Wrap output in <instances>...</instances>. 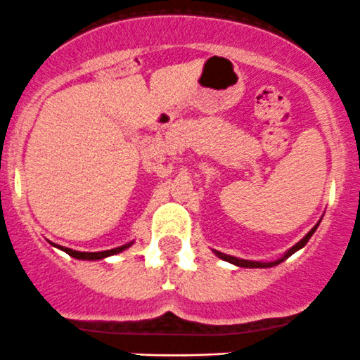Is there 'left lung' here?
I'll return each mask as SVG.
<instances>
[{
    "instance_id": "8db88e82",
    "label": "left lung",
    "mask_w": 360,
    "mask_h": 360,
    "mask_svg": "<svg viewBox=\"0 0 360 360\" xmlns=\"http://www.w3.org/2000/svg\"><path fill=\"white\" fill-rule=\"evenodd\" d=\"M318 226H320V223H318L316 226H314L313 229H311V231L306 234L304 238H302L301 241H297L296 245L292 246V248H289L288 252L284 253V255H282L281 258H277V260H274V262H255V260H245V258H238V257H231V255H226V253H223V252H217V250H212L214 253H216L217 257L221 258V260H224V262H229V264H233V265H236V267H245V269H269V267H276V265H278V264H282V262L284 260H288V258L292 255V253H296L297 250H301L302 246H304L306 243H308L309 241V238L313 236L314 234V231H316V228Z\"/></svg>"
}]
</instances>
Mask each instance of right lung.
Here are the masks:
<instances>
[{"instance_id":"add662e5","label":"right lung","mask_w":360,"mask_h":360,"mask_svg":"<svg viewBox=\"0 0 360 360\" xmlns=\"http://www.w3.org/2000/svg\"><path fill=\"white\" fill-rule=\"evenodd\" d=\"M134 241H131V243H126L122 246H117V248H112V250H105V252H76V250H71V248H66V246H59L56 243H51L52 246H56V248L63 250V252H66L68 255L76 258V260H103V258L107 257H112V255H117V253L124 252V250H127L129 246H132Z\"/></svg>"}]
</instances>
